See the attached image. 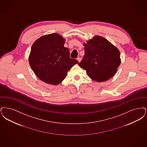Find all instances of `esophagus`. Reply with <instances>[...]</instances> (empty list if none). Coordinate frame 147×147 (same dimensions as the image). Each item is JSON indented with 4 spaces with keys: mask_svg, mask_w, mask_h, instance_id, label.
Returning a JSON list of instances; mask_svg holds the SVG:
<instances>
[{
    "mask_svg": "<svg viewBox=\"0 0 147 147\" xmlns=\"http://www.w3.org/2000/svg\"><path fill=\"white\" fill-rule=\"evenodd\" d=\"M77 60L78 61V62H80L81 61V57H78L77 58Z\"/></svg>",
    "mask_w": 147,
    "mask_h": 147,
    "instance_id": "obj_1",
    "label": "esophagus"
}]
</instances>
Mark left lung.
<instances>
[{"label": "left lung", "mask_w": 147, "mask_h": 147, "mask_svg": "<svg viewBox=\"0 0 147 147\" xmlns=\"http://www.w3.org/2000/svg\"><path fill=\"white\" fill-rule=\"evenodd\" d=\"M84 55L79 66L98 82L111 78L121 64L119 50L102 36H96L83 43Z\"/></svg>", "instance_id": "left-lung-1"}]
</instances>
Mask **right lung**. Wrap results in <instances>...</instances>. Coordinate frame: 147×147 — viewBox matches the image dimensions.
<instances>
[{"label":"right lung","mask_w":147,"mask_h":147,"mask_svg":"<svg viewBox=\"0 0 147 147\" xmlns=\"http://www.w3.org/2000/svg\"><path fill=\"white\" fill-rule=\"evenodd\" d=\"M61 35L51 33L40 37L32 45L29 64L35 75L45 83L57 85L78 61L70 57L69 49Z\"/></svg>","instance_id":"add662e5"}]
</instances>
